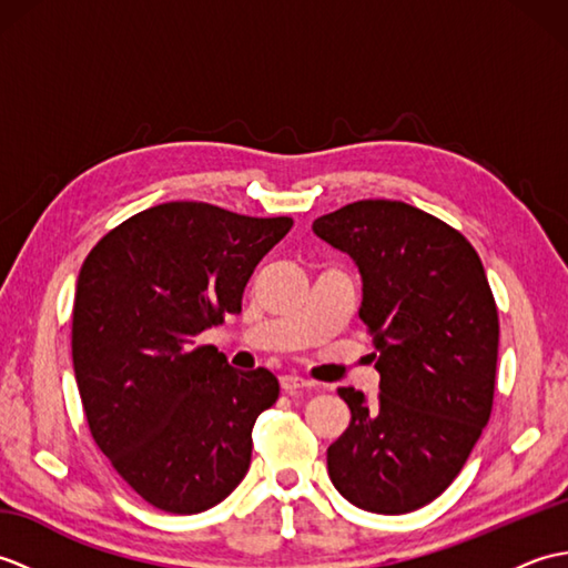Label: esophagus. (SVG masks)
Here are the masks:
<instances>
[{
    "label": "esophagus",
    "instance_id": "1",
    "mask_svg": "<svg viewBox=\"0 0 568 568\" xmlns=\"http://www.w3.org/2000/svg\"><path fill=\"white\" fill-rule=\"evenodd\" d=\"M281 388L285 393H297V390L312 388V383L307 378H300V376H281Z\"/></svg>",
    "mask_w": 568,
    "mask_h": 568
}]
</instances>
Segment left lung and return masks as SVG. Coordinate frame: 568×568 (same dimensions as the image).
I'll return each instance as SVG.
<instances>
[{
	"label": "left lung",
	"instance_id": "8db88e82",
	"mask_svg": "<svg viewBox=\"0 0 568 568\" xmlns=\"http://www.w3.org/2000/svg\"><path fill=\"white\" fill-rule=\"evenodd\" d=\"M358 265L376 346V400L339 388L352 409L327 449L334 488L356 508L405 515L439 498L488 425L498 307L476 248L413 204L358 200L312 224Z\"/></svg>",
	"mask_w": 568,
	"mask_h": 568
}]
</instances>
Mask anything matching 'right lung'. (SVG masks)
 <instances>
[{"mask_svg": "<svg viewBox=\"0 0 568 568\" xmlns=\"http://www.w3.org/2000/svg\"><path fill=\"white\" fill-rule=\"evenodd\" d=\"M291 216L165 202L112 229L84 258L72 366L94 444L153 508L195 515L251 464V429L281 393L268 368L236 371L195 336L241 312L258 261Z\"/></svg>", "mask_w": 568, "mask_h": 568, "instance_id": "obj_1", "label": "right lung"}]
</instances>
